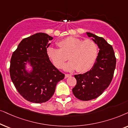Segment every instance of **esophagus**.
Wrapping results in <instances>:
<instances>
[{
	"mask_svg": "<svg viewBox=\"0 0 128 128\" xmlns=\"http://www.w3.org/2000/svg\"><path fill=\"white\" fill-rule=\"evenodd\" d=\"M71 74H66L65 75V78H68L70 76H71Z\"/></svg>",
	"mask_w": 128,
	"mask_h": 128,
	"instance_id": "34e87169",
	"label": "esophagus"
}]
</instances>
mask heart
I'll return each mask as SVG.
<instances>
[{"instance_id":"b5f03b06","label":"heart","mask_w":128,"mask_h":128,"mask_svg":"<svg viewBox=\"0 0 128 128\" xmlns=\"http://www.w3.org/2000/svg\"><path fill=\"white\" fill-rule=\"evenodd\" d=\"M60 48L50 47L47 54L53 64L61 68L68 60L70 61L66 64L64 69L71 71L76 70L80 72L90 70L94 64L98 54V47L91 40L83 41L74 37H68L57 42Z\"/></svg>"}]
</instances>
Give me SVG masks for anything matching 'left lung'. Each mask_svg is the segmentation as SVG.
I'll return each mask as SVG.
<instances>
[{"instance_id":"left-lung-1","label":"left lung","mask_w":128,"mask_h":128,"mask_svg":"<svg viewBox=\"0 0 128 128\" xmlns=\"http://www.w3.org/2000/svg\"><path fill=\"white\" fill-rule=\"evenodd\" d=\"M86 33L97 44L100 51L89 71L74 76L76 84L72 92L82 101H89L101 95L110 86L116 67V58L112 46L102 37L89 32Z\"/></svg>"}]
</instances>
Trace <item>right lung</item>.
I'll list each match as a JSON object with an SVG mask.
<instances>
[{"label": "right lung", "mask_w": 128, "mask_h": 128, "mask_svg": "<svg viewBox=\"0 0 128 128\" xmlns=\"http://www.w3.org/2000/svg\"><path fill=\"white\" fill-rule=\"evenodd\" d=\"M52 37L38 33L23 39L13 52L10 75L18 93L31 102L48 101L65 75L54 67L47 54ZM29 65L31 70L26 69Z\"/></svg>", "instance_id": "obj_1"}]
</instances>
